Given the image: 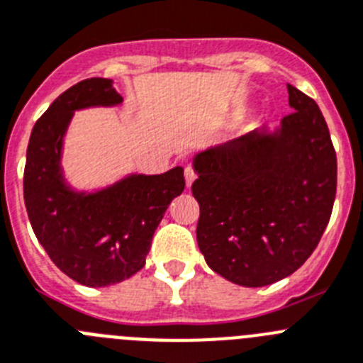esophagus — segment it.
I'll return each mask as SVG.
<instances>
[{"mask_svg": "<svg viewBox=\"0 0 363 363\" xmlns=\"http://www.w3.org/2000/svg\"><path fill=\"white\" fill-rule=\"evenodd\" d=\"M184 179H186V186H188V188H189V186H191V184H194V181H195V179H197V175H195V172H194V169H191V168H189V166L184 169Z\"/></svg>", "mask_w": 363, "mask_h": 363, "instance_id": "34e87169", "label": "esophagus"}]
</instances>
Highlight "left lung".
Segmentation results:
<instances>
[{
	"instance_id": "obj_1",
	"label": "left lung",
	"mask_w": 363,
	"mask_h": 363,
	"mask_svg": "<svg viewBox=\"0 0 363 363\" xmlns=\"http://www.w3.org/2000/svg\"><path fill=\"white\" fill-rule=\"evenodd\" d=\"M295 112L194 157L206 264L244 287L275 284L315 251L336 195V153L318 104L287 84Z\"/></svg>"
}]
</instances>
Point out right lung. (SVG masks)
Masks as SVG:
<instances>
[{"instance_id":"right-lung-1","label":"right lung","mask_w":363,"mask_h":363,"mask_svg":"<svg viewBox=\"0 0 363 363\" xmlns=\"http://www.w3.org/2000/svg\"><path fill=\"white\" fill-rule=\"evenodd\" d=\"M121 103L112 79L81 81L39 117L27 148L23 195L32 230L52 262L88 287L135 275L166 208L184 191L181 166L161 175L130 174L96 191L68 184L61 159L74 112Z\"/></svg>"}]
</instances>
